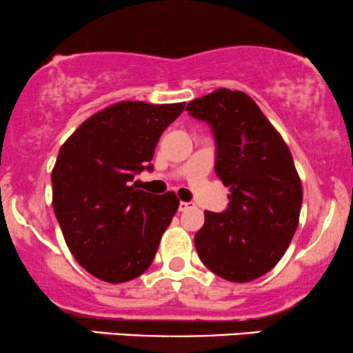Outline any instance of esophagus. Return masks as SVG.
I'll return each instance as SVG.
<instances>
[{
    "label": "esophagus",
    "instance_id": "obj_1",
    "mask_svg": "<svg viewBox=\"0 0 353 353\" xmlns=\"http://www.w3.org/2000/svg\"><path fill=\"white\" fill-rule=\"evenodd\" d=\"M190 208H194L192 204H190V202H179V210L181 212H184V210H188V209H190Z\"/></svg>",
    "mask_w": 353,
    "mask_h": 353
}]
</instances>
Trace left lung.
<instances>
[{
	"instance_id": "1",
	"label": "left lung",
	"mask_w": 353,
	"mask_h": 353,
	"mask_svg": "<svg viewBox=\"0 0 353 353\" xmlns=\"http://www.w3.org/2000/svg\"><path fill=\"white\" fill-rule=\"evenodd\" d=\"M185 111L216 139V174L230 188L224 212L205 210L194 237L202 264L230 282L274 269L299 225L302 184L282 136L242 91L221 88Z\"/></svg>"
}]
</instances>
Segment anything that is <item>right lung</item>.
I'll list each match as a JSON object with an SVG mask.
<instances>
[{"instance_id": "add662e5", "label": "right lung", "mask_w": 353, "mask_h": 353, "mask_svg": "<svg viewBox=\"0 0 353 353\" xmlns=\"http://www.w3.org/2000/svg\"><path fill=\"white\" fill-rule=\"evenodd\" d=\"M185 103L123 101L96 112L61 145L51 172L52 209L81 267L101 281H132L149 269L179 208L131 185L152 171L157 141Z\"/></svg>"}]
</instances>
